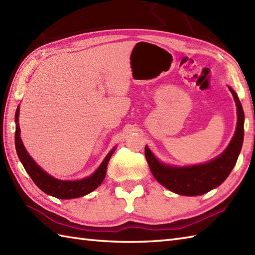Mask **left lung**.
Here are the masks:
<instances>
[{
    "label": "left lung",
    "mask_w": 255,
    "mask_h": 255,
    "mask_svg": "<svg viewBox=\"0 0 255 255\" xmlns=\"http://www.w3.org/2000/svg\"><path fill=\"white\" fill-rule=\"evenodd\" d=\"M229 90L237 104V130L228 148L218 158L205 164L187 167H172L162 164L155 159V156L148 147L144 148L145 159L148 161L150 170L155 180L164 187L169 188L170 191L180 195H185V196L203 195L219 186L234 169L241 151L243 136H245V130H243L245 113H243L242 105L236 92L231 88H229Z\"/></svg>",
    "instance_id": "obj_1"
}]
</instances>
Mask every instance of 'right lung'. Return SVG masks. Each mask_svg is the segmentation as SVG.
Listing matches in <instances>:
<instances>
[{"label": "right lung", "instance_id": "1", "mask_svg": "<svg viewBox=\"0 0 255 255\" xmlns=\"http://www.w3.org/2000/svg\"><path fill=\"white\" fill-rule=\"evenodd\" d=\"M18 115L19 107H17L15 114L16 123L18 122ZM15 147L20 162L23 163L26 172L28 173V175L31 177V180L34 181L36 185L46 194L61 199H70L84 196V195L91 193L92 191H94L95 188L99 187L103 180L105 178L108 161H110L113 152L115 151V149H113L111 152L107 154V156L104 159V161H103V163L100 165L99 169H97L90 177L83 178V180L80 181H60L50 176L49 174H47L44 170H41L40 167L36 164V162L30 158V155L27 153V151L19 137L18 124H16Z\"/></svg>", "mask_w": 255, "mask_h": 255}]
</instances>
